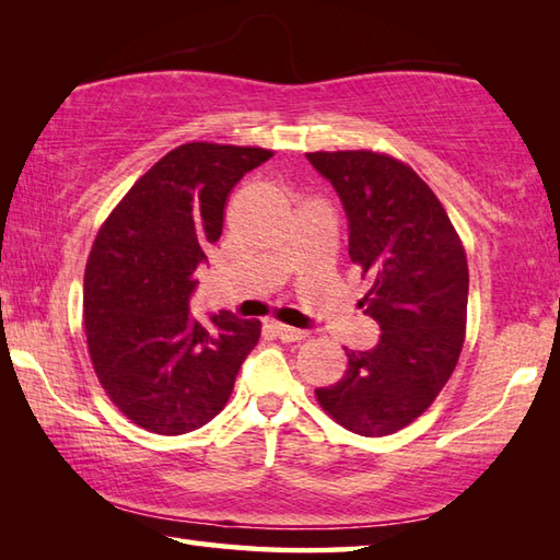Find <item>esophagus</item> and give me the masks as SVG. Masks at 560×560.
Masks as SVG:
<instances>
[{
  "label": "esophagus",
  "instance_id": "1",
  "mask_svg": "<svg viewBox=\"0 0 560 560\" xmlns=\"http://www.w3.org/2000/svg\"><path fill=\"white\" fill-rule=\"evenodd\" d=\"M271 329H273V335H277L281 341H287V343L289 341H301V339L307 337V331L289 327V325H281V323H273Z\"/></svg>",
  "mask_w": 560,
  "mask_h": 560
}]
</instances>
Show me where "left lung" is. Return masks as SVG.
Returning <instances> with one entry per match:
<instances>
[{
	"label": "left lung",
	"mask_w": 560,
	"mask_h": 560,
	"mask_svg": "<svg viewBox=\"0 0 560 560\" xmlns=\"http://www.w3.org/2000/svg\"><path fill=\"white\" fill-rule=\"evenodd\" d=\"M335 185L349 217V257L371 279L361 299L383 329L371 351H347V371L315 397L351 433L392 435L431 407L459 361L467 329V253L419 173L387 153H305Z\"/></svg>",
	"instance_id": "1"
}]
</instances>
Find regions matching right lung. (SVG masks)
I'll return each mask as SVG.
<instances>
[{"label":"right lung","mask_w":560,"mask_h":560,"mask_svg":"<svg viewBox=\"0 0 560 560\" xmlns=\"http://www.w3.org/2000/svg\"><path fill=\"white\" fill-rule=\"evenodd\" d=\"M273 156L259 147L189 141L129 187L93 241L83 273V329L105 395L159 435L209 423L259 341V319L189 315L197 265L223 231L237 180Z\"/></svg>","instance_id":"add662e5"}]
</instances>
